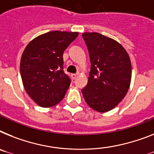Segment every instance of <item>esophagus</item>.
Instances as JSON below:
<instances>
[{
	"label": "esophagus",
	"instance_id": "obj_1",
	"mask_svg": "<svg viewBox=\"0 0 154 154\" xmlns=\"http://www.w3.org/2000/svg\"><path fill=\"white\" fill-rule=\"evenodd\" d=\"M77 75H78V73H73V74H71V77H72L73 80H75L77 78Z\"/></svg>",
	"mask_w": 154,
	"mask_h": 154
}]
</instances>
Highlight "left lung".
Listing matches in <instances>:
<instances>
[{"label": "left lung", "mask_w": 154, "mask_h": 154, "mask_svg": "<svg viewBox=\"0 0 154 154\" xmlns=\"http://www.w3.org/2000/svg\"><path fill=\"white\" fill-rule=\"evenodd\" d=\"M91 71L81 91L91 109L107 112L125 98L131 78V64L125 49L114 40L99 33H84Z\"/></svg>", "instance_id": "8db88e82"}]
</instances>
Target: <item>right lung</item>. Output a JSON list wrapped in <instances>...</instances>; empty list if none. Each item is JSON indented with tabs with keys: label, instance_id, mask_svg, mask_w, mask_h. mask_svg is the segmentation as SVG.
Here are the masks:
<instances>
[{
	"label": "right lung",
	"instance_id": "1",
	"mask_svg": "<svg viewBox=\"0 0 154 154\" xmlns=\"http://www.w3.org/2000/svg\"><path fill=\"white\" fill-rule=\"evenodd\" d=\"M77 36V32L51 31L31 41L23 51V86L40 106H53L65 96L71 80L63 71V52Z\"/></svg>",
	"mask_w": 154,
	"mask_h": 154
}]
</instances>
